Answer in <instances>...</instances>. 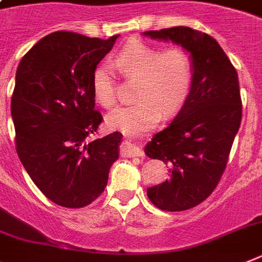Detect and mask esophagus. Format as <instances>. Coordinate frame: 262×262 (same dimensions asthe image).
I'll return each instance as SVG.
<instances>
[{"mask_svg": "<svg viewBox=\"0 0 262 262\" xmlns=\"http://www.w3.org/2000/svg\"><path fill=\"white\" fill-rule=\"evenodd\" d=\"M121 154L124 157H144V151L130 142H125L121 147Z\"/></svg>", "mask_w": 262, "mask_h": 262, "instance_id": "34e87169", "label": "esophagus"}]
</instances>
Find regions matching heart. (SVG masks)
Masks as SVG:
<instances>
[{
  "label": "heart",
  "mask_w": 262,
  "mask_h": 262,
  "mask_svg": "<svg viewBox=\"0 0 262 262\" xmlns=\"http://www.w3.org/2000/svg\"><path fill=\"white\" fill-rule=\"evenodd\" d=\"M116 66L128 80H137V103L115 109L106 116L111 129L136 133L156 124L161 115L171 116L185 104L194 80V62L183 47L159 49L141 40L128 43L118 52ZM93 95L104 108H112L117 88L112 68L100 64L93 72Z\"/></svg>",
  "instance_id": "obj_1"
}]
</instances>
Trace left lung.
<instances>
[{
    "mask_svg": "<svg viewBox=\"0 0 262 262\" xmlns=\"http://www.w3.org/2000/svg\"><path fill=\"white\" fill-rule=\"evenodd\" d=\"M151 39L171 40L191 54L194 80L178 115L145 146L149 158L169 166L170 179L147 188L163 211H185L212 194L226 170L241 122L236 68L212 36L191 27L145 31Z\"/></svg>",
    "mask_w": 262,
    "mask_h": 262,
    "instance_id": "8db88e82",
    "label": "left lung"
}]
</instances>
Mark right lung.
Returning a JSON list of instances; mask_svg holds the SVG:
<instances>
[{"label": "right lung", "mask_w": 262, "mask_h": 262, "mask_svg": "<svg viewBox=\"0 0 262 262\" xmlns=\"http://www.w3.org/2000/svg\"><path fill=\"white\" fill-rule=\"evenodd\" d=\"M117 38L55 31L18 64L11 96L18 157L59 206L81 208L97 199L118 158L121 133L91 138L103 121L95 111L93 72Z\"/></svg>", "instance_id": "add662e5"}]
</instances>
